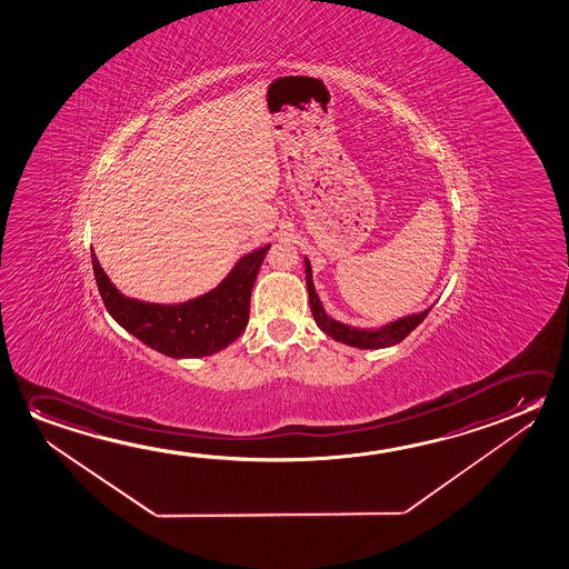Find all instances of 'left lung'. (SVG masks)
I'll return each instance as SVG.
<instances>
[{
	"label": "left lung",
	"mask_w": 569,
	"mask_h": 569,
	"mask_svg": "<svg viewBox=\"0 0 569 569\" xmlns=\"http://www.w3.org/2000/svg\"><path fill=\"white\" fill-rule=\"evenodd\" d=\"M307 262L308 298H310V310L315 316V322L320 330H325L326 335L335 338L336 342L348 343V346L360 348V350H378V348L396 346L401 340H406L407 336L411 335L417 326L423 322L427 315H429V310H431V308H427L425 312H419V315L406 316V318L391 322L386 328H379V330H358L352 326L342 325V322H338L335 318L326 315L325 308L320 305V298L316 295L310 262Z\"/></svg>",
	"instance_id": "left-lung-1"
}]
</instances>
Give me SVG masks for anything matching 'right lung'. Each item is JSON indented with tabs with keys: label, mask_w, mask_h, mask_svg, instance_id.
I'll list each match as a JSON object with an SVG mask.
<instances>
[{
	"label": "right lung",
	"mask_w": 569,
	"mask_h": 569,
	"mask_svg": "<svg viewBox=\"0 0 569 569\" xmlns=\"http://www.w3.org/2000/svg\"><path fill=\"white\" fill-rule=\"evenodd\" d=\"M269 244L243 257L219 289L190 302L163 307L122 297L92 254L100 297L118 325L170 358H201L226 350L249 322L251 290Z\"/></svg>",
	"instance_id": "add662e5"
}]
</instances>
